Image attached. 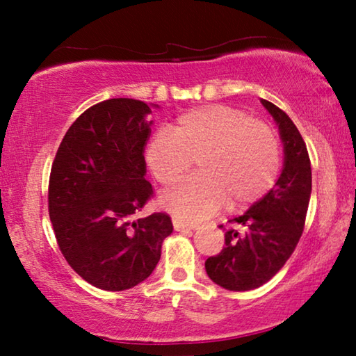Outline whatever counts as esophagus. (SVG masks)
<instances>
[{"instance_id":"34e87169","label":"esophagus","mask_w":356,"mask_h":356,"mask_svg":"<svg viewBox=\"0 0 356 356\" xmlns=\"http://www.w3.org/2000/svg\"><path fill=\"white\" fill-rule=\"evenodd\" d=\"M173 228L177 232H184V230H196L197 228V223H189V222H183L179 220V218H175L173 220Z\"/></svg>"}]
</instances>
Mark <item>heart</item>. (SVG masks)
<instances>
[{
    "mask_svg": "<svg viewBox=\"0 0 356 356\" xmlns=\"http://www.w3.org/2000/svg\"><path fill=\"white\" fill-rule=\"evenodd\" d=\"M280 140L272 126L227 105L189 110L145 147L155 181L173 186L191 168L196 177L160 197L175 217L197 220L228 209L246 207L274 186L280 170Z\"/></svg>",
    "mask_w": 356,
    "mask_h": 356,
    "instance_id": "1",
    "label": "heart"
}]
</instances>
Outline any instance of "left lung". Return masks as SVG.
<instances>
[{"label": "left lung", "instance_id": "left-lung-1", "mask_svg": "<svg viewBox=\"0 0 356 356\" xmlns=\"http://www.w3.org/2000/svg\"><path fill=\"white\" fill-rule=\"evenodd\" d=\"M284 144V167L275 186L233 218L225 248L206 261L212 282L232 291L254 290L279 272L298 245L311 197V162L300 131L290 116L261 99ZM223 227V225H220Z\"/></svg>", "mask_w": 356, "mask_h": 356}]
</instances>
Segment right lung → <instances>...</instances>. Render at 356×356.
<instances>
[{
    "label": "right lung",
    "mask_w": 356,
    "mask_h": 356,
    "mask_svg": "<svg viewBox=\"0 0 356 356\" xmlns=\"http://www.w3.org/2000/svg\"><path fill=\"white\" fill-rule=\"evenodd\" d=\"M155 104L110 99L86 110L53 160L48 212L72 269L97 289H133L152 274L173 232L167 213L129 218L152 196L144 149Z\"/></svg>",
    "instance_id": "add662e5"
}]
</instances>
